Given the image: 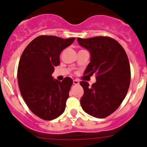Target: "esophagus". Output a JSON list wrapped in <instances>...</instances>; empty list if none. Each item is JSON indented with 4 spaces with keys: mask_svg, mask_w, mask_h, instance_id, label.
<instances>
[{
    "mask_svg": "<svg viewBox=\"0 0 147 147\" xmlns=\"http://www.w3.org/2000/svg\"><path fill=\"white\" fill-rule=\"evenodd\" d=\"M73 84H75V85H79V82L78 80H77V79H75V80H73Z\"/></svg>",
    "mask_w": 147,
    "mask_h": 147,
    "instance_id": "1",
    "label": "esophagus"
}]
</instances>
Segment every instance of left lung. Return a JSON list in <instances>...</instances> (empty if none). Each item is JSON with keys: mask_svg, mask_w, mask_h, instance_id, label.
Here are the masks:
<instances>
[{"mask_svg": "<svg viewBox=\"0 0 147 147\" xmlns=\"http://www.w3.org/2000/svg\"><path fill=\"white\" fill-rule=\"evenodd\" d=\"M77 39L90 55L84 74L97 76L91 87L86 82H80L84 91L81 106L90 115L104 118L117 110L127 94L131 81L129 59L122 45L110 37Z\"/></svg>", "mask_w": 147, "mask_h": 147, "instance_id": "8db88e82", "label": "left lung"}]
</instances>
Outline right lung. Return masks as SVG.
Returning <instances> with one entry per match:
<instances>
[{
  "instance_id": "1",
  "label": "right lung",
  "mask_w": 147,
  "mask_h": 147,
  "mask_svg": "<svg viewBox=\"0 0 147 147\" xmlns=\"http://www.w3.org/2000/svg\"><path fill=\"white\" fill-rule=\"evenodd\" d=\"M42 35L32 40L22 54L18 68V83L22 97L34 114L52 120L64 112L72 79L62 82L52 76L59 65L61 52L75 41Z\"/></svg>"
}]
</instances>
